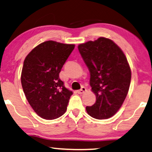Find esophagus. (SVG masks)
Here are the masks:
<instances>
[{"mask_svg":"<svg viewBox=\"0 0 152 152\" xmlns=\"http://www.w3.org/2000/svg\"><path fill=\"white\" fill-rule=\"evenodd\" d=\"M86 91H87V90H86V88L85 87H82L81 89L79 90H78L77 93H78V94H83V93H85Z\"/></svg>","mask_w":152,"mask_h":152,"instance_id":"1","label":"esophagus"}]
</instances>
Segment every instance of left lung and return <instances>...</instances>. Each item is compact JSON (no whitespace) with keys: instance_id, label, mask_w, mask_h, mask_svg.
Here are the masks:
<instances>
[{"instance_id":"1","label":"left lung","mask_w":152,"mask_h":152,"mask_svg":"<svg viewBox=\"0 0 152 152\" xmlns=\"http://www.w3.org/2000/svg\"><path fill=\"white\" fill-rule=\"evenodd\" d=\"M90 72V85L96 96L93 106L86 107L93 118L107 119L117 113L128 95L131 69L124 52L112 40L99 37L78 45Z\"/></svg>"}]
</instances>
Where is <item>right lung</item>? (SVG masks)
<instances>
[{"label":"right lung","instance_id":"1","mask_svg":"<svg viewBox=\"0 0 152 152\" xmlns=\"http://www.w3.org/2000/svg\"><path fill=\"white\" fill-rule=\"evenodd\" d=\"M74 48V44L48 41L25 57L22 86L30 106L41 118L53 120L66 112L73 93L65 88L59 74Z\"/></svg>","mask_w":152,"mask_h":152}]
</instances>
